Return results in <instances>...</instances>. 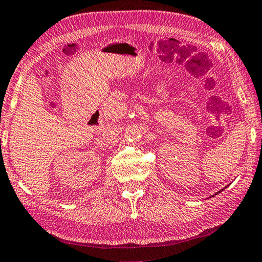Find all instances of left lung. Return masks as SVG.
Instances as JSON below:
<instances>
[{
	"mask_svg": "<svg viewBox=\"0 0 262 262\" xmlns=\"http://www.w3.org/2000/svg\"><path fill=\"white\" fill-rule=\"evenodd\" d=\"M223 189H225V188H223ZM223 189H222V190H223ZM220 191H221V190H220ZM220 191H219V192H220ZM219 192H216V194H219ZM216 194H215V195H216ZM211 197H214V195H213V196H211Z\"/></svg>",
	"mask_w": 262,
	"mask_h": 262,
	"instance_id": "left-lung-1",
	"label": "left lung"
}]
</instances>
